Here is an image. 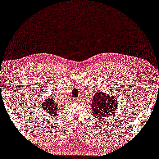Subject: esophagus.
<instances>
[{
	"label": "esophagus",
	"instance_id": "obj_1",
	"mask_svg": "<svg viewBox=\"0 0 159 159\" xmlns=\"http://www.w3.org/2000/svg\"><path fill=\"white\" fill-rule=\"evenodd\" d=\"M73 102H80V98H75V99H73Z\"/></svg>",
	"mask_w": 159,
	"mask_h": 159
}]
</instances>
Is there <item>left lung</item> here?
Segmentation results:
<instances>
[{
  "label": "left lung",
  "mask_w": 159,
  "mask_h": 159,
  "mask_svg": "<svg viewBox=\"0 0 159 159\" xmlns=\"http://www.w3.org/2000/svg\"><path fill=\"white\" fill-rule=\"evenodd\" d=\"M115 94V93H113ZM117 98L113 95L99 91L94 93L91 103L92 114L96 118L102 121L105 117H110L117 110Z\"/></svg>",
  "instance_id": "8db88e82"
}]
</instances>
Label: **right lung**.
Here are the masks:
<instances>
[{"label":"right lung","instance_id":"right-lung-1","mask_svg":"<svg viewBox=\"0 0 159 159\" xmlns=\"http://www.w3.org/2000/svg\"><path fill=\"white\" fill-rule=\"evenodd\" d=\"M58 104L52 98H48L42 102V107L45 112L50 115V117H55L58 112Z\"/></svg>","mask_w":159,"mask_h":159}]
</instances>
